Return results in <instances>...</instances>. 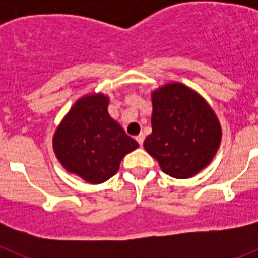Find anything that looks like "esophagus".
Returning a JSON list of instances; mask_svg holds the SVG:
<instances>
[{
    "label": "esophagus",
    "instance_id": "1",
    "mask_svg": "<svg viewBox=\"0 0 258 258\" xmlns=\"http://www.w3.org/2000/svg\"><path fill=\"white\" fill-rule=\"evenodd\" d=\"M136 141L138 142V145L142 146L143 145V141H145V136L143 134H140V136L136 137Z\"/></svg>",
    "mask_w": 258,
    "mask_h": 258
}]
</instances>
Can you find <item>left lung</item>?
I'll list each match as a JSON object with an SVG mask.
<instances>
[{"label": "left lung", "instance_id": "8db88e82", "mask_svg": "<svg viewBox=\"0 0 258 258\" xmlns=\"http://www.w3.org/2000/svg\"><path fill=\"white\" fill-rule=\"evenodd\" d=\"M151 98L152 133L143 147L164 173L190 178L211 163L220 147L222 131L217 116L183 84H166Z\"/></svg>", "mask_w": 258, "mask_h": 258}]
</instances>
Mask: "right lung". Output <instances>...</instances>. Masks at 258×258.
I'll list each match as a JSON object with an SVG mask.
<instances>
[{
  "mask_svg": "<svg viewBox=\"0 0 258 258\" xmlns=\"http://www.w3.org/2000/svg\"><path fill=\"white\" fill-rule=\"evenodd\" d=\"M108 97L98 93L80 98L56 127L52 147L68 172L89 183L115 175L122 157L138 147L109 116Z\"/></svg>",
  "mask_w": 258,
  "mask_h": 258,
  "instance_id": "obj_1",
  "label": "right lung"
}]
</instances>
